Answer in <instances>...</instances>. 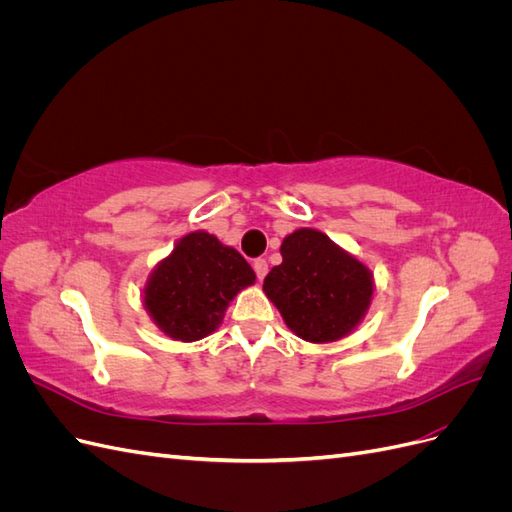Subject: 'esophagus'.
<instances>
[{
	"mask_svg": "<svg viewBox=\"0 0 512 512\" xmlns=\"http://www.w3.org/2000/svg\"><path fill=\"white\" fill-rule=\"evenodd\" d=\"M254 271H256L258 280H265V275H267V271H269L267 260H265V258H256V260H254Z\"/></svg>",
	"mask_w": 512,
	"mask_h": 512,
	"instance_id": "esophagus-1",
	"label": "esophagus"
}]
</instances>
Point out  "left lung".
<instances>
[{"label":"left lung","mask_w":512,"mask_h":512,"mask_svg":"<svg viewBox=\"0 0 512 512\" xmlns=\"http://www.w3.org/2000/svg\"><path fill=\"white\" fill-rule=\"evenodd\" d=\"M280 252L282 265L269 271L262 290L288 329L312 344L352 333L374 294L371 271L314 228L294 230Z\"/></svg>","instance_id":"1"}]
</instances>
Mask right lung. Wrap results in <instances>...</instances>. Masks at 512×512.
<instances>
[{
    "label": "right lung",
    "instance_id": "add662e5",
    "mask_svg": "<svg viewBox=\"0 0 512 512\" xmlns=\"http://www.w3.org/2000/svg\"><path fill=\"white\" fill-rule=\"evenodd\" d=\"M254 280L256 273L235 247L196 230L153 269L143 303L168 337L196 342L220 327L228 303Z\"/></svg>",
    "mask_w": 512,
    "mask_h": 512
}]
</instances>
